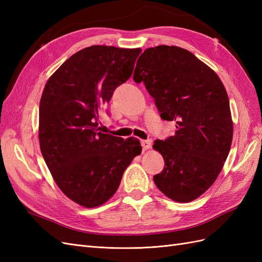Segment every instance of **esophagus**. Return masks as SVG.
Wrapping results in <instances>:
<instances>
[{
  "mask_svg": "<svg viewBox=\"0 0 262 262\" xmlns=\"http://www.w3.org/2000/svg\"><path fill=\"white\" fill-rule=\"evenodd\" d=\"M141 145H142V147H143V150H146L150 147V145H152V141H150V140H142Z\"/></svg>",
  "mask_w": 262,
  "mask_h": 262,
  "instance_id": "esophagus-1",
  "label": "esophagus"
}]
</instances>
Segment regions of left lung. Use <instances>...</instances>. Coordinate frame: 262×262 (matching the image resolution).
<instances>
[{
  "instance_id": "obj_1",
  "label": "left lung",
  "mask_w": 262,
  "mask_h": 262,
  "mask_svg": "<svg viewBox=\"0 0 262 262\" xmlns=\"http://www.w3.org/2000/svg\"><path fill=\"white\" fill-rule=\"evenodd\" d=\"M133 80L143 82L163 120L176 131L156 140L164 158L155 185L169 199L190 202L213 185L233 140V121L225 87L217 74L190 51L157 46L140 55Z\"/></svg>"
}]
</instances>
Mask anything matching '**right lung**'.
<instances>
[{"mask_svg": "<svg viewBox=\"0 0 262 262\" xmlns=\"http://www.w3.org/2000/svg\"><path fill=\"white\" fill-rule=\"evenodd\" d=\"M141 49L92 46L70 57L47 82L39 105V143L55 184L71 200L95 208L112 198L141 154L136 138L99 132L98 118L130 78Z\"/></svg>", "mask_w": 262, "mask_h": 262, "instance_id": "1", "label": "right lung"}]
</instances>
